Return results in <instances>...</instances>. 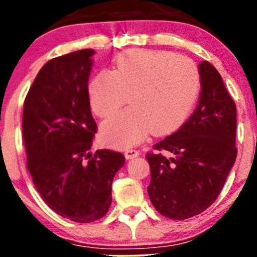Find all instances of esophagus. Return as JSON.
Segmentation results:
<instances>
[{
    "instance_id": "34e87169",
    "label": "esophagus",
    "mask_w": 257,
    "mask_h": 257,
    "mask_svg": "<svg viewBox=\"0 0 257 257\" xmlns=\"http://www.w3.org/2000/svg\"><path fill=\"white\" fill-rule=\"evenodd\" d=\"M139 155H140V152L137 151V150H133V149L126 150V151L124 152V156H125L126 159H133V158L138 157Z\"/></svg>"
}]
</instances>
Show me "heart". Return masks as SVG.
<instances>
[{
	"mask_svg": "<svg viewBox=\"0 0 257 257\" xmlns=\"http://www.w3.org/2000/svg\"><path fill=\"white\" fill-rule=\"evenodd\" d=\"M200 89V73L190 58L167 51L131 49L114 61L113 71L101 70L90 79L91 110L105 118L125 102L101 126L102 141L116 149L141 143L150 131L164 135L187 118Z\"/></svg>",
	"mask_w": 257,
	"mask_h": 257,
	"instance_id": "b5f03b06",
	"label": "heart"
}]
</instances>
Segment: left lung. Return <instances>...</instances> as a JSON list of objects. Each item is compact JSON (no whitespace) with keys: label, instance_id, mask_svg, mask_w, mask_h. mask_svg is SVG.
I'll return each mask as SVG.
<instances>
[{"label":"left lung","instance_id":"left-lung-1","mask_svg":"<svg viewBox=\"0 0 257 257\" xmlns=\"http://www.w3.org/2000/svg\"><path fill=\"white\" fill-rule=\"evenodd\" d=\"M198 67L202 90L192 116L146 155L150 199L159 214L173 220L192 217L213 204L237 157L234 101L213 65L204 60Z\"/></svg>","mask_w":257,"mask_h":257}]
</instances>
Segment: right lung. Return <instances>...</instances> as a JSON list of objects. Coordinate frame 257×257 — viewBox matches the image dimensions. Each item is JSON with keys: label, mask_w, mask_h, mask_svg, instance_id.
Returning a JSON list of instances; mask_svg holds the SVG:
<instances>
[{"label": "right lung", "mask_w": 257, "mask_h": 257, "mask_svg": "<svg viewBox=\"0 0 257 257\" xmlns=\"http://www.w3.org/2000/svg\"><path fill=\"white\" fill-rule=\"evenodd\" d=\"M93 49L52 59L37 73L24 102L23 140L28 169L46 204L75 222H93L107 213L111 185L124 156L89 152L96 123L88 79Z\"/></svg>", "instance_id": "right-lung-1"}]
</instances>
